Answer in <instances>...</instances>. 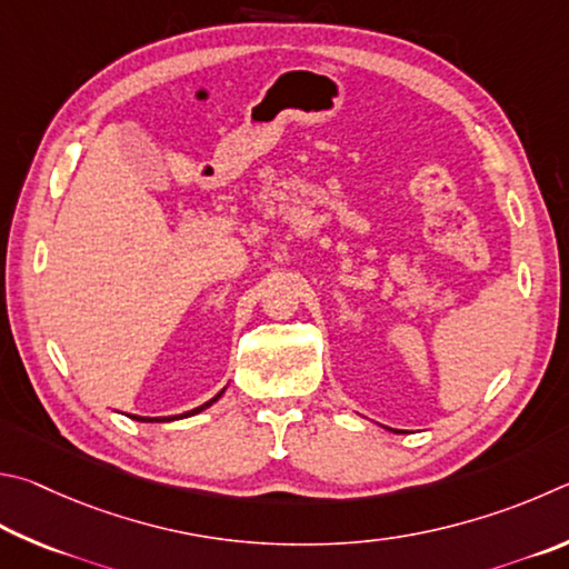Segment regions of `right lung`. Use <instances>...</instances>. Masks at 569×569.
Masks as SVG:
<instances>
[{"instance_id":"1","label":"right lung","mask_w":569,"mask_h":569,"mask_svg":"<svg viewBox=\"0 0 569 569\" xmlns=\"http://www.w3.org/2000/svg\"><path fill=\"white\" fill-rule=\"evenodd\" d=\"M222 395H224V390L219 392V395H214L212 400H209V402L199 405V407H194V410H189V412H184V415H172V417H137V415H134V420H137V422H172V420H182V417H189V415H197V412L207 410V407H209V405H214V402H217L219 397H222Z\"/></svg>"}]
</instances>
